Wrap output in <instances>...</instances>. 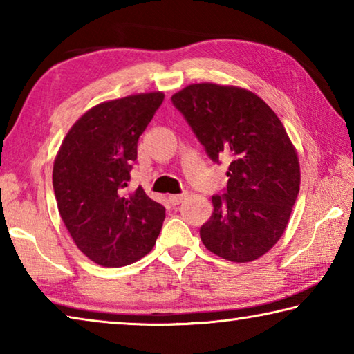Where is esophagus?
<instances>
[{
	"instance_id": "obj_1",
	"label": "esophagus",
	"mask_w": 354,
	"mask_h": 354,
	"mask_svg": "<svg viewBox=\"0 0 354 354\" xmlns=\"http://www.w3.org/2000/svg\"><path fill=\"white\" fill-rule=\"evenodd\" d=\"M184 198H185L184 194H181V195H170L169 196V201L171 203L173 206H176V205H179V203H183Z\"/></svg>"
}]
</instances>
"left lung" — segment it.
Here are the masks:
<instances>
[{
    "mask_svg": "<svg viewBox=\"0 0 354 354\" xmlns=\"http://www.w3.org/2000/svg\"><path fill=\"white\" fill-rule=\"evenodd\" d=\"M171 101L209 158L230 162L201 242L231 262L263 256L284 234L299 192L298 154L283 123L262 98L236 86L190 84Z\"/></svg>",
    "mask_w": 354,
    "mask_h": 354,
    "instance_id": "1",
    "label": "left lung"
}]
</instances>
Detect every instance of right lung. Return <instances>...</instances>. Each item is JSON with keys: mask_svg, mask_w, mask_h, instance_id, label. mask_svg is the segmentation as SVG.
Returning <instances> with one entry per match:
<instances>
[{"mask_svg": "<svg viewBox=\"0 0 354 354\" xmlns=\"http://www.w3.org/2000/svg\"><path fill=\"white\" fill-rule=\"evenodd\" d=\"M162 101V92H149L93 106L76 120L56 154L59 215L76 247L98 266L142 259L162 227V205L142 187L124 192L137 142Z\"/></svg>", "mask_w": 354, "mask_h": 354, "instance_id": "obj_1", "label": "right lung"}]
</instances>
